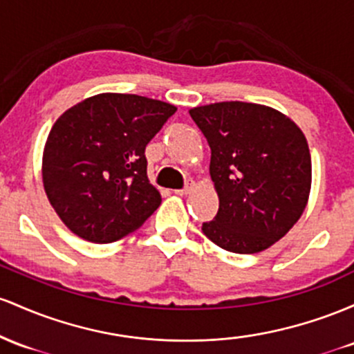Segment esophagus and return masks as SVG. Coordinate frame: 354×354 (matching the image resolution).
I'll use <instances>...</instances> for the list:
<instances>
[{"instance_id":"34e87169","label":"esophagus","mask_w":354,"mask_h":354,"mask_svg":"<svg viewBox=\"0 0 354 354\" xmlns=\"http://www.w3.org/2000/svg\"><path fill=\"white\" fill-rule=\"evenodd\" d=\"M190 190H192V184H187L184 189L176 190V194L177 196H187V194H190Z\"/></svg>"}]
</instances>
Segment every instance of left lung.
I'll list each match as a JSON object with an SVG mask.
<instances>
[{"label": "left lung", "mask_w": 354, "mask_h": 354, "mask_svg": "<svg viewBox=\"0 0 354 354\" xmlns=\"http://www.w3.org/2000/svg\"><path fill=\"white\" fill-rule=\"evenodd\" d=\"M210 147L219 196L202 232L229 252L271 248L303 216L311 190V153L301 129L271 106L219 102L189 110Z\"/></svg>", "instance_id": "left-lung-1"}]
</instances>
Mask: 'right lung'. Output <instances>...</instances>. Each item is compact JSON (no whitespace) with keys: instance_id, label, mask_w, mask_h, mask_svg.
I'll return each instance as SVG.
<instances>
[{"instance_id":"1","label":"right lung","mask_w":354,"mask_h":354,"mask_svg":"<svg viewBox=\"0 0 354 354\" xmlns=\"http://www.w3.org/2000/svg\"><path fill=\"white\" fill-rule=\"evenodd\" d=\"M176 110L140 95L100 93L59 115L41 176L51 207L71 232L109 244L156 212L162 197L147 177L145 147Z\"/></svg>"}]
</instances>
